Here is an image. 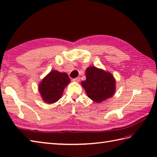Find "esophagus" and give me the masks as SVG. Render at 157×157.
<instances>
[{
  "mask_svg": "<svg viewBox=\"0 0 157 157\" xmlns=\"http://www.w3.org/2000/svg\"><path fill=\"white\" fill-rule=\"evenodd\" d=\"M79 80H80V78H79V77H78V78H76L73 79V82H79Z\"/></svg>",
  "mask_w": 157,
  "mask_h": 157,
  "instance_id": "esophagus-1",
  "label": "esophagus"
}]
</instances>
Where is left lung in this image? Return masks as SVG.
Wrapping results in <instances>:
<instances>
[{"instance_id": "1", "label": "left lung", "mask_w": 157, "mask_h": 157, "mask_svg": "<svg viewBox=\"0 0 157 157\" xmlns=\"http://www.w3.org/2000/svg\"><path fill=\"white\" fill-rule=\"evenodd\" d=\"M86 80L81 84L93 101L101 102L114 94L116 82L111 73L91 66L86 69Z\"/></svg>"}]
</instances>
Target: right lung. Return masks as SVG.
<instances>
[{
    "label": "right lung",
    "instance_id": "add662e5",
    "mask_svg": "<svg viewBox=\"0 0 157 157\" xmlns=\"http://www.w3.org/2000/svg\"><path fill=\"white\" fill-rule=\"evenodd\" d=\"M69 82L70 79L66 73L51 71L39 84L38 90L43 101L48 104L58 101Z\"/></svg>",
    "mask_w": 157,
    "mask_h": 157
}]
</instances>
